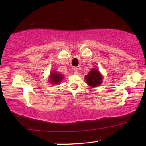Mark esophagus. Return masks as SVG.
Wrapping results in <instances>:
<instances>
[{
  "instance_id": "1",
  "label": "esophagus",
  "mask_w": 146,
  "mask_h": 146,
  "mask_svg": "<svg viewBox=\"0 0 146 146\" xmlns=\"http://www.w3.org/2000/svg\"><path fill=\"white\" fill-rule=\"evenodd\" d=\"M78 68H74V70H73V72H74V74H78Z\"/></svg>"
}]
</instances>
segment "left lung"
Listing matches in <instances>:
<instances>
[{
  "label": "left lung",
  "mask_w": 146,
  "mask_h": 146,
  "mask_svg": "<svg viewBox=\"0 0 146 146\" xmlns=\"http://www.w3.org/2000/svg\"><path fill=\"white\" fill-rule=\"evenodd\" d=\"M88 84L91 87H96L102 83V76L96 68H94L85 76Z\"/></svg>",
  "instance_id": "left-lung-1"
}]
</instances>
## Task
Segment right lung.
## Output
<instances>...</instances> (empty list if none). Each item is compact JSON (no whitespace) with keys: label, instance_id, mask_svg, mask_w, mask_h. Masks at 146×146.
I'll return each instance as SVG.
<instances>
[{"label":"right lung","instance_id":"right-lung-1","mask_svg":"<svg viewBox=\"0 0 146 146\" xmlns=\"http://www.w3.org/2000/svg\"><path fill=\"white\" fill-rule=\"evenodd\" d=\"M63 78V76L62 74H61L52 72L51 74L50 77V80L52 84H59L62 80Z\"/></svg>","mask_w":146,"mask_h":146}]
</instances>
